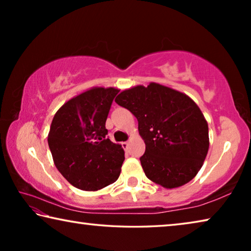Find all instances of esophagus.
I'll return each instance as SVG.
<instances>
[{"label": "esophagus", "instance_id": "esophagus-1", "mask_svg": "<svg viewBox=\"0 0 251 251\" xmlns=\"http://www.w3.org/2000/svg\"><path fill=\"white\" fill-rule=\"evenodd\" d=\"M122 146H123V148H124V150H127V148H128V146H129V142L122 143Z\"/></svg>", "mask_w": 251, "mask_h": 251}]
</instances>
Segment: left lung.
Masks as SVG:
<instances>
[{
	"mask_svg": "<svg viewBox=\"0 0 251 251\" xmlns=\"http://www.w3.org/2000/svg\"><path fill=\"white\" fill-rule=\"evenodd\" d=\"M115 101L137 118L146 146L141 164L148 179L173 189L197 175L209 135L205 116L188 95L151 82L127 88Z\"/></svg>",
	"mask_w": 251,
	"mask_h": 251,
	"instance_id": "1",
	"label": "left lung"
}]
</instances>
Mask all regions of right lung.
I'll return each mask as SVG.
<instances>
[{
  "instance_id": "obj_1",
  "label": "right lung",
  "mask_w": 251,
  "mask_h": 251,
  "mask_svg": "<svg viewBox=\"0 0 251 251\" xmlns=\"http://www.w3.org/2000/svg\"><path fill=\"white\" fill-rule=\"evenodd\" d=\"M120 92L95 86L72 97L55 113L48 142L54 164L76 188L96 192L117 180L125 151L106 137L110 105Z\"/></svg>"
}]
</instances>
